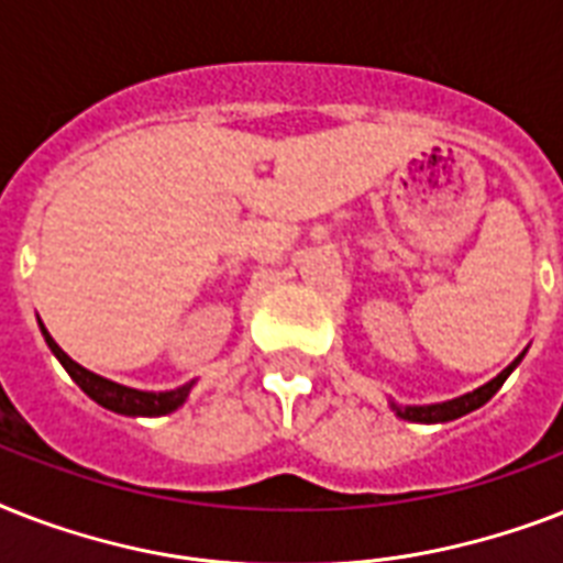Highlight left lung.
<instances>
[{
    "label": "left lung",
    "instance_id": "1",
    "mask_svg": "<svg viewBox=\"0 0 563 563\" xmlns=\"http://www.w3.org/2000/svg\"><path fill=\"white\" fill-rule=\"evenodd\" d=\"M526 356V351L517 356L511 365H508L503 374H497L490 383H485L482 388H476V391L471 394H462V397H455V400H446V402H432V406H397V402H391V409L397 418L402 420H411V423H446V420H455L462 418V415H467V411L479 409V406H485V402L494 397V394L499 391V385L506 383L508 374L520 365V360Z\"/></svg>",
    "mask_w": 563,
    "mask_h": 563
}]
</instances>
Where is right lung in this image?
<instances>
[{"label": "right lung", "mask_w": 563, "mask_h": 563, "mask_svg": "<svg viewBox=\"0 0 563 563\" xmlns=\"http://www.w3.org/2000/svg\"><path fill=\"white\" fill-rule=\"evenodd\" d=\"M40 330H43V339H46L48 351L55 353L57 362L66 368V374L75 379V385H78L90 400H96L99 406H104V409L117 411V415H128V418H161V415H169V411H175L178 406H184V400H187L189 391H192L195 379L187 385H180V388H175V391H140V388H128V385H119L113 383V379H104V376L92 374V371L81 368L75 360H69V356L57 347L55 339L48 335L46 327L40 324Z\"/></svg>", "instance_id": "obj_1"}]
</instances>
